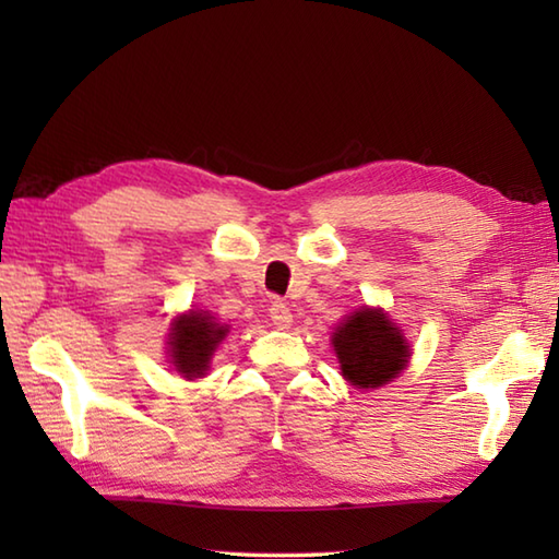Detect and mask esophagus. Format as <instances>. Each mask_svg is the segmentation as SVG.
I'll list each match as a JSON object with an SVG mask.
<instances>
[{
    "mask_svg": "<svg viewBox=\"0 0 559 559\" xmlns=\"http://www.w3.org/2000/svg\"><path fill=\"white\" fill-rule=\"evenodd\" d=\"M269 317H271V322L276 324L278 329H288V326L293 324V312H290V307H288L286 302H281V300H273V302H271V307H269Z\"/></svg>",
    "mask_w": 559,
    "mask_h": 559,
    "instance_id": "34e87169",
    "label": "esophagus"
}]
</instances>
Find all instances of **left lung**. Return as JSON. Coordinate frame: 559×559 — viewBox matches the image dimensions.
Listing matches in <instances>:
<instances>
[{"instance_id": "1", "label": "left lung", "mask_w": 559, "mask_h": 559, "mask_svg": "<svg viewBox=\"0 0 559 559\" xmlns=\"http://www.w3.org/2000/svg\"><path fill=\"white\" fill-rule=\"evenodd\" d=\"M334 350L343 377L358 389H377L391 382L411 355L401 331L382 310L350 314L334 334Z\"/></svg>"}]
</instances>
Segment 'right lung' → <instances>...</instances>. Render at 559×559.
<instances>
[{
    "mask_svg": "<svg viewBox=\"0 0 559 559\" xmlns=\"http://www.w3.org/2000/svg\"><path fill=\"white\" fill-rule=\"evenodd\" d=\"M228 334V329L218 326L209 314L189 312L180 317L170 334V353L177 372L187 379L204 377L213 350Z\"/></svg>",
    "mask_w": 559,
    "mask_h": 559,
    "instance_id": "add662e5",
    "label": "right lung"
}]
</instances>
